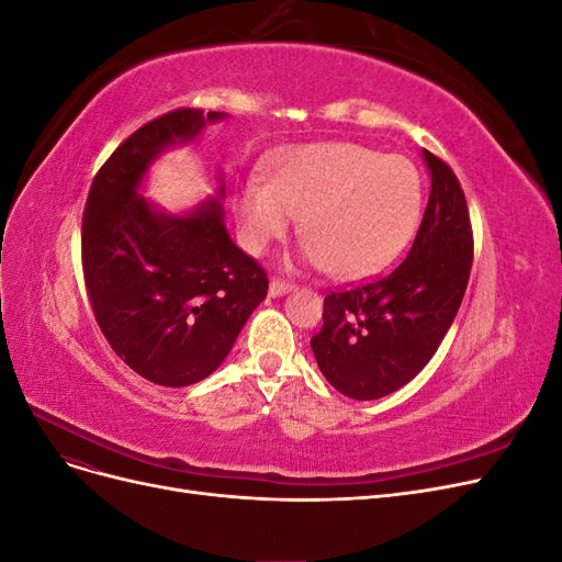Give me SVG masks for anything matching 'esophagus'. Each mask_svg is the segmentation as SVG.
<instances>
[{
    "label": "esophagus",
    "instance_id": "obj_1",
    "mask_svg": "<svg viewBox=\"0 0 562 562\" xmlns=\"http://www.w3.org/2000/svg\"><path fill=\"white\" fill-rule=\"evenodd\" d=\"M293 283H288V281H281V279H274L269 283V295L271 297H281V295H285V293H291L293 291Z\"/></svg>",
    "mask_w": 562,
    "mask_h": 562
}]
</instances>
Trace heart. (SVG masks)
I'll list each match as a JSON object with an SVG mask.
<instances>
[{
    "label": "heart",
    "mask_w": 562,
    "mask_h": 562,
    "mask_svg": "<svg viewBox=\"0 0 562 562\" xmlns=\"http://www.w3.org/2000/svg\"><path fill=\"white\" fill-rule=\"evenodd\" d=\"M422 213V178L405 157L353 143L285 149L267 180L248 178L236 192L241 241L262 255L302 215L300 260L359 279L389 265L411 241Z\"/></svg>",
    "instance_id": "obj_1"
}]
</instances>
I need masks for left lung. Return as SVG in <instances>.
<instances>
[{"label": "left lung", "instance_id": "1", "mask_svg": "<svg viewBox=\"0 0 562 562\" xmlns=\"http://www.w3.org/2000/svg\"><path fill=\"white\" fill-rule=\"evenodd\" d=\"M422 157L431 194L411 252L382 279L328 293L312 337L323 378L356 401L394 394L431 361L469 283L473 234L462 184L429 149Z\"/></svg>", "mask_w": 562, "mask_h": 562}]
</instances>
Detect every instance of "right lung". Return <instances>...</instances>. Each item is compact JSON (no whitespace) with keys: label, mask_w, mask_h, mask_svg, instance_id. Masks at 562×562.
<instances>
[{"label":"right lung","mask_w":562,"mask_h":562,"mask_svg":"<svg viewBox=\"0 0 562 562\" xmlns=\"http://www.w3.org/2000/svg\"><path fill=\"white\" fill-rule=\"evenodd\" d=\"M225 116L182 108L151 119L112 151L83 211L81 265L93 316L119 359L161 386L206 380L267 297V271L232 241L223 203L209 199L171 215L140 194L164 149L192 143Z\"/></svg>","instance_id":"right-lung-1"}]
</instances>
